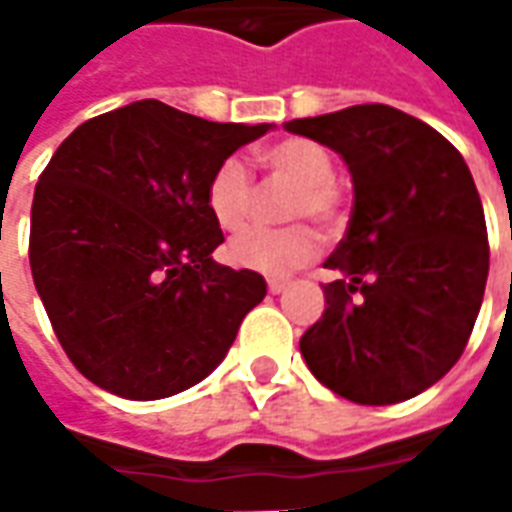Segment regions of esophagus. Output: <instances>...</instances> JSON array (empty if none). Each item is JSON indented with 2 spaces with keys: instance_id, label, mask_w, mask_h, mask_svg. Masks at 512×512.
Returning <instances> with one entry per match:
<instances>
[{
  "instance_id": "34e87169",
  "label": "esophagus",
  "mask_w": 512,
  "mask_h": 512,
  "mask_svg": "<svg viewBox=\"0 0 512 512\" xmlns=\"http://www.w3.org/2000/svg\"><path fill=\"white\" fill-rule=\"evenodd\" d=\"M285 288H288V279H268V290H271V293H282Z\"/></svg>"
}]
</instances>
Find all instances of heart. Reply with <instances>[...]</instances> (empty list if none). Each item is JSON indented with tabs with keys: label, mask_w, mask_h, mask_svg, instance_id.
I'll use <instances>...</instances> for the list:
<instances>
[{
	"label": "heart",
	"mask_w": 512,
	"mask_h": 512,
	"mask_svg": "<svg viewBox=\"0 0 512 512\" xmlns=\"http://www.w3.org/2000/svg\"><path fill=\"white\" fill-rule=\"evenodd\" d=\"M257 161L268 175L293 186L282 216L288 222L312 219L321 227H334L343 219V194L334 186V167L329 153L310 139H282L263 147ZM205 205L213 222L227 233L244 230L255 208V189L241 161L227 158L213 169L205 186ZM321 249L318 233L307 224H290L279 230H249L227 246V260L244 271L263 277H285L307 266Z\"/></svg>",
	"instance_id": "1"
}]
</instances>
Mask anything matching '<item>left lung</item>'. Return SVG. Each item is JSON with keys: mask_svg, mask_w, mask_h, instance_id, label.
<instances>
[{"mask_svg": "<svg viewBox=\"0 0 512 512\" xmlns=\"http://www.w3.org/2000/svg\"><path fill=\"white\" fill-rule=\"evenodd\" d=\"M332 147L354 180L345 238L323 263L326 310L301 337L310 373L345 400L389 406L447 376L488 279L483 202L463 156L384 104L285 123Z\"/></svg>", "mask_w": 512, "mask_h": 512, "instance_id": "1", "label": "left lung"}]
</instances>
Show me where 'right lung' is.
Returning a JSON list of instances; mask_svg holds the SVG:
<instances>
[{
  "mask_svg": "<svg viewBox=\"0 0 512 512\" xmlns=\"http://www.w3.org/2000/svg\"><path fill=\"white\" fill-rule=\"evenodd\" d=\"M271 123H211L134 101L76 128L43 169L32 279L76 370L112 395L158 400L219 367L266 279L213 260V169Z\"/></svg>",
  "mask_w": 512,
  "mask_h": 512,
  "instance_id": "right-lung-1",
  "label": "right lung"
}]
</instances>
